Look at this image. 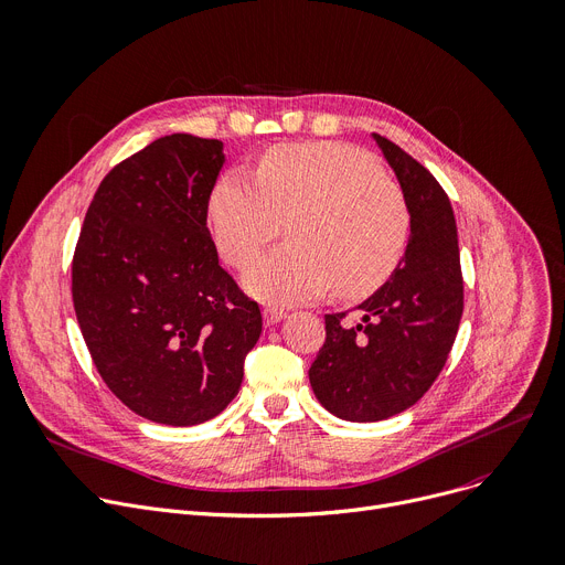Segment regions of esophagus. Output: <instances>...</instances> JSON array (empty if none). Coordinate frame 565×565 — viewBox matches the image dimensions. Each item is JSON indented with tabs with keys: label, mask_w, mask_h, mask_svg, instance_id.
Returning a JSON list of instances; mask_svg holds the SVG:
<instances>
[{
	"label": "esophagus",
	"mask_w": 565,
	"mask_h": 565,
	"mask_svg": "<svg viewBox=\"0 0 565 565\" xmlns=\"http://www.w3.org/2000/svg\"><path fill=\"white\" fill-rule=\"evenodd\" d=\"M263 318H266L268 324H277L286 318V311L277 309V307H268V309H263Z\"/></svg>",
	"instance_id": "esophagus-1"
}]
</instances>
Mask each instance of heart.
Here are the masks:
<instances>
[{"mask_svg":"<svg viewBox=\"0 0 565 565\" xmlns=\"http://www.w3.org/2000/svg\"><path fill=\"white\" fill-rule=\"evenodd\" d=\"M215 245L236 268L260 256L245 288L273 305L313 299L333 286L341 297L380 288L404 256L411 213L402 188L370 154L343 142L277 145L260 157L256 181L224 174L211 193Z\"/></svg>","mask_w":565,"mask_h":565,"instance_id":"1","label":"heart"}]
</instances>
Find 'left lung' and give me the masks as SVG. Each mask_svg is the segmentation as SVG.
<instances>
[{
  "label": "left lung",
  "instance_id": "left-lung-1",
  "mask_svg": "<svg viewBox=\"0 0 565 565\" xmlns=\"http://www.w3.org/2000/svg\"><path fill=\"white\" fill-rule=\"evenodd\" d=\"M411 213L406 252L391 279L348 313L324 316L327 338L309 380L318 402L350 423H377L416 404L436 382L463 313L457 220L434 174L372 134Z\"/></svg>",
  "mask_w": 565,
  "mask_h": 565
}]
</instances>
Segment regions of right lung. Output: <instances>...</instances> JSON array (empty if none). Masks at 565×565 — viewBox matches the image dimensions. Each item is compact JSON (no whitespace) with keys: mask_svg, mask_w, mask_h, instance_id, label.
I'll list each match as a JSON object with an SVG mask.
<instances>
[{"mask_svg":"<svg viewBox=\"0 0 565 565\" xmlns=\"http://www.w3.org/2000/svg\"><path fill=\"white\" fill-rule=\"evenodd\" d=\"M222 147L172 134L118 163L74 249L72 299L95 367L159 425L193 427L227 408L263 327L206 227Z\"/></svg>","mask_w":565,"mask_h":565,"instance_id":"1","label":"right lung"}]
</instances>
